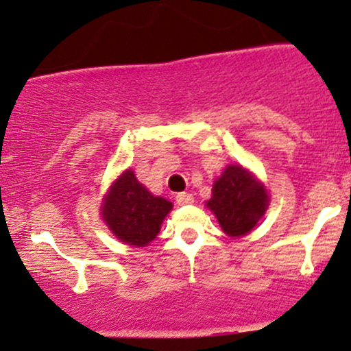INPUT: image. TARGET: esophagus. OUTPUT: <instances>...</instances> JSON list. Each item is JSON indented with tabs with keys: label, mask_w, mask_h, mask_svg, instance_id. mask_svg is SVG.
Returning <instances> with one entry per match:
<instances>
[{
	"label": "esophagus",
	"mask_w": 351,
	"mask_h": 351,
	"mask_svg": "<svg viewBox=\"0 0 351 351\" xmlns=\"http://www.w3.org/2000/svg\"><path fill=\"white\" fill-rule=\"evenodd\" d=\"M193 195L191 193H185V191H183V193H178L176 195V204L178 205H191L193 204Z\"/></svg>",
	"instance_id": "1"
}]
</instances>
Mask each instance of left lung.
Masks as SVG:
<instances>
[{"label": "left lung", "mask_w": 351, "mask_h": 351, "mask_svg": "<svg viewBox=\"0 0 351 351\" xmlns=\"http://www.w3.org/2000/svg\"><path fill=\"white\" fill-rule=\"evenodd\" d=\"M206 206L228 237H243L263 219L269 206V195L249 169L230 165L213 183L212 198Z\"/></svg>", "instance_id": "obj_1"}]
</instances>
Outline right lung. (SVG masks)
<instances>
[{"instance_id": "1", "label": "right lung", "mask_w": 351, "mask_h": 351, "mask_svg": "<svg viewBox=\"0 0 351 351\" xmlns=\"http://www.w3.org/2000/svg\"><path fill=\"white\" fill-rule=\"evenodd\" d=\"M171 202L154 197L134 171L126 169L109 188L101 206L102 220L121 242L132 247H146L160 234L161 223Z\"/></svg>"}]
</instances>
